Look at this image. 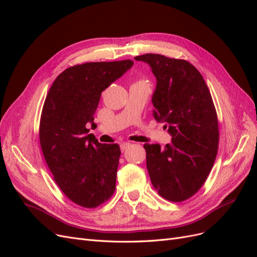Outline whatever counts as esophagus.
Returning <instances> with one entry per match:
<instances>
[{
  "label": "esophagus",
  "instance_id": "obj_1",
  "mask_svg": "<svg viewBox=\"0 0 257 257\" xmlns=\"http://www.w3.org/2000/svg\"><path fill=\"white\" fill-rule=\"evenodd\" d=\"M132 146V144H130V143H123V144H121V151L123 152V151H125L128 147H131Z\"/></svg>",
  "mask_w": 257,
  "mask_h": 257
}]
</instances>
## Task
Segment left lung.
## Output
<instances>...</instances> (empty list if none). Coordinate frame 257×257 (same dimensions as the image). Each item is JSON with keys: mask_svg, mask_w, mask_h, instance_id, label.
Here are the masks:
<instances>
[{"mask_svg": "<svg viewBox=\"0 0 257 257\" xmlns=\"http://www.w3.org/2000/svg\"><path fill=\"white\" fill-rule=\"evenodd\" d=\"M150 65L157 78L153 116L165 122L172 144H145L147 169L154 189L179 203L195 194L212 169L219 124L210 91L197 68L185 60L147 53L134 58Z\"/></svg>", "mask_w": 257, "mask_h": 257, "instance_id": "8db88e82", "label": "left lung"}]
</instances>
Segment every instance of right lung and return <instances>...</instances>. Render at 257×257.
<instances>
[{
  "label": "right lung",
  "instance_id": "add662e5",
  "mask_svg": "<svg viewBox=\"0 0 257 257\" xmlns=\"http://www.w3.org/2000/svg\"><path fill=\"white\" fill-rule=\"evenodd\" d=\"M133 64L123 60L68 67L45 99L40 123L44 158L61 191L81 207L95 208L114 192L120 147L99 144L85 125L95 126L102 92Z\"/></svg>",
  "mask_w": 257,
  "mask_h": 257
}]
</instances>
